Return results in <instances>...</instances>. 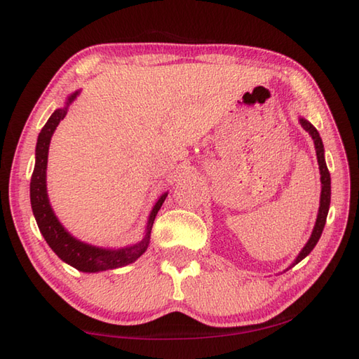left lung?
<instances>
[{
	"label": "left lung",
	"instance_id": "1",
	"mask_svg": "<svg viewBox=\"0 0 359 359\" xmlns=\"http://www.w3.org/2000/svg\"><path fill=\"white\" fill-rule=\"evenodd\" d=\"M299 123L311 135V139H313L315 149H316V157H318V165H319V172H321L323 189H321V201H319V211H318V217H316V224H315V228H313V233H311L309 242L306 243V247L301 250V253L297 255V257L294 259V262L290 265L288 269H292V266H294L297 262H301L304 257L309 256L310 251L315 248L319 238H321L323 230H324V225H325V219H327V215H329L330 194H332V189H330V172H329V170H327V165H325L324 144H323L321 137H319V133L316 131V128L311 125L310 121L304 120V118H299Z\"/></svg>",
	"mask_w": 359,
	"mask_h": 359
}]
</instances>
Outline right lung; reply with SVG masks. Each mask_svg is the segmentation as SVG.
Returning a JSON list of instances; mask_svg holds the SVG:
<instances>
[{
  "label": "right lung",
  "instance_id": "right-lung-1",
  "mask_svg": "<svg viewBox=\"0 0 359 359\" xmlns=\"http://www.w3.org/2000/svg\"><path fill=\"white\" fill-rule=\"evenodd\" d=\"M79 94L80 90L67 97L65 108L55 109V112L52 114L49 120L46 121L40 135H38L35 148V168L32 172V179H30V205H32L36 225L40 228L44 241L48 242V245L53 250V253L66 264L72 265L74 269L85 273H95L118 269V266L133 264L144 253V251H147L149 245L152 224H154V219L160 207H162V203L165 202L168 193L160 196L154 205V208H152L148 219L144 238L139 243H134L131 247L118 250L94 247L75 239L74 236H71L65 230V226L58 222L55 212L50 208L48 191H46V168H48L50 137L57 129L60 121L65 118L69 104L77 98Z\"/></svg>",
  "mask_w": 359,
  "mask_h": 359
}]
</instances>
